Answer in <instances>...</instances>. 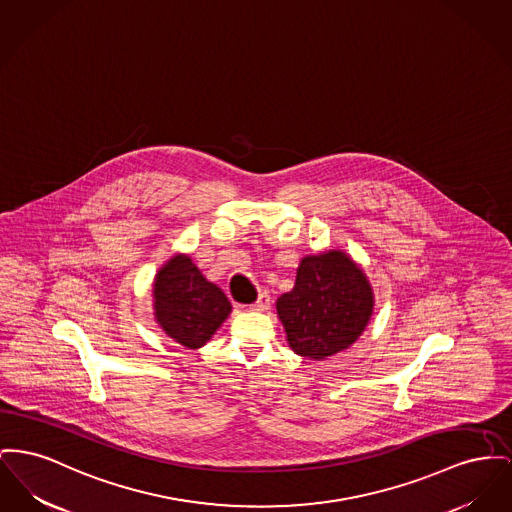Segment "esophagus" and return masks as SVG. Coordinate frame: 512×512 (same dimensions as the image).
I'll return each mask as SVG.
<instances>
[{
	"label": "esophagus",
	"mask_w": 512,
	"mask_h": 512,
	"mask_svg": "<svg viewBox=\"0 0 512 512\" xmlns=\"http://www.w3.org/2000/svg\"><path fill=\"white\" fill-rule=\"evenodd\" d=\"M269 307H271V296H269V292H261L257 301L249 305V309H253V311H267Z\"/></svg>",
	"instance_id": "obj_1"
}]
</instances>
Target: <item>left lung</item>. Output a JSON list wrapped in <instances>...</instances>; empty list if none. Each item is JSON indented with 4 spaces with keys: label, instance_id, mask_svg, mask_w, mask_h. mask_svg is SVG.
<instances>
[{
    "label": "left lung",
    "instance_id": "8db88e82",
    "mask_svg": "<svg viewBox=\"0 0 512 512\" xmlns=\"http://www.w3.org/2000/svg\"><path fill=\"white\" fill-rule=\"evenodd\" d=\"M290 348L325 360L350 348L373 311V292L360 267L342 251L303 257L292 292L276 301Z\"/></svg>",
    "mask_w": 512,
    "mask_h": 512
}]
</instances>
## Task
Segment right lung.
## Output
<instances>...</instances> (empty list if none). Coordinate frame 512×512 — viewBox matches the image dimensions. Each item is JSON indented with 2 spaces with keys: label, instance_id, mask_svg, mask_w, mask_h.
I'll return each mask as SVG.
<instances>
[{
  "label": "right lung",
  "instance_id": "right-lung-1",
  "mask_svg": "<svg viewBox=\"0 0 512 512\" xmlns=\"http://www.w3.org/2000/svg\"><path fill=\"white\" fill-rule=\"evenodd\" d=\"M232 303L189 257L170 259L154 280V315L185 348H201L230 315Z\"/></svg>",
  "mask_w": 512,
  "mask_h": 512
}]
</instances>
